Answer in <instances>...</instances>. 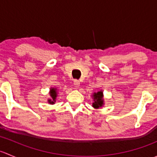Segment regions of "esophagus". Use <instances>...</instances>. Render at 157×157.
<instances>
[{"instance_id":"1","label":"esophagus","mask_w":157,"mask_h":157,"mask_svg":"<svg viewBox=\"0 0 157 157\" xmlns=\"http://www.w3.org/2000/svg\"><path fill=\"white\" fill-rule=\"evenodd\" d=\"M80 81H79V80H74V85L76 86V87H78V86H80Z\"/></svg>"}]
</instances>
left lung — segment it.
Wrapping results in <instances>:
<instances>
[{"instance_id":"obj_1","label":"left lung","mask_w":157,"mask_h":157,"mask_svg":"<svg viewBox=\"0 0 157 157\" xmlns=\"http://www.w3.org/2000/svg\"><path fill=\"white\" fill-rule=\"evenodd\" d=\"M93 99H94V102L93 103V106L94 108L98 109L99 107L102 106V105H103V99H102V91H99L98 93H94V95H93Z\"/></svg>"}]
</instances>
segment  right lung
Returning a JSON list of instances; mask_svg holds the SVG:
<instances>
[{
    "label": "right lung",
    "mask_w": 157,
    "mask_h": 157,
    "mask_svg": "<svg viewBox=\"0 0 157 157\" xmlns=\"http://www.w3.org/2000/svg\"><path fill=\"white\" fill-rule=\"evenodd\" d=\"M50 96L52 98V99H49L48 102L49 103H52L54 104L55 102V99H56L57 97V92H56V89H51V91H50Z\"/></svg>",
    "instance_id": "1"
}]
</instances>
